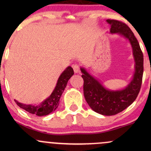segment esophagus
<instances>
[{
  "label": "esophagus",
  "mask_w": 151,
  "mask_h": 151,
  "mask_svg": "<svg viewBox=\"0 0 151 151\" xmlns=\"http://www.w3.org/2000/svg\"><path fill=\"white\" fill-rule=\"evenodd\" d=\"M72 68H73L74 73H79L80 72V67L77 65H72Z\"/></svg>",
  "instance_id": "obj_1"
}]
</instances>
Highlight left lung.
Listing matches in <instances>:
<instances>
[{
	"label": "left lung",
	"instance_id": "obj_1",
	"mask_svg": "<svg viewBox=\"0 0 151 151\" xmlns=\"http://www.w3.org/2000/svg\"><path fill=\"white\" fill-rule=\"evenodd\" d=\"M106 22L111 25V33H119L129 40L131 43L136 63L132 80L125 89L113 91L104 87L84 68L81 67V72L83 74L81 77L84 79V95L88 104L96 113L112 116L126 109L138 96L143 79V55L139 43L129 26L116 20L108 19Z\"/></svg>",
	"mask_w": 151,
	"mask_h": 151
}]
</instances>
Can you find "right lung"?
Instances as JSON below:
<instances>
[{"instance_id":"right-lung-1","label":"right lung","mask_w":151,"mask_h":151,"mask_svg":"<svg viewBox=\"0 0 151 151\" xmlns=\"http://www.w3.org/2000/svg\"><path fill=\"white\" fill-rule=\"evenodd\" d=\"M74 74V70L71 67H68L61 74L59 77L56 86L52 93V94L44 101L39 105H27L20 103L15 100V103L20 108L27 111L30 114H35L38 116H46L55 111L58 107L60 103V99L61 97L62 93L65 90L67 82L71 77Z\"/></svg>"}]
</instances>
